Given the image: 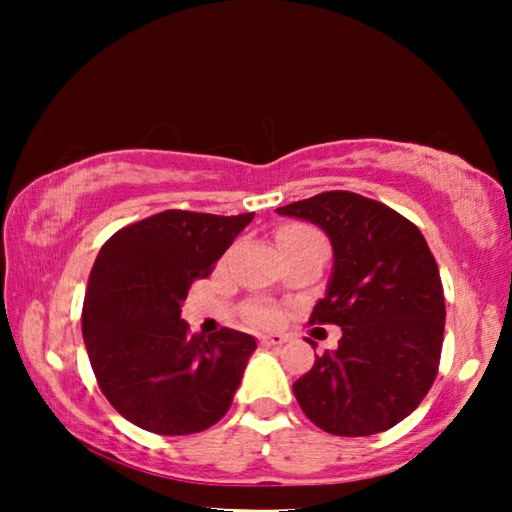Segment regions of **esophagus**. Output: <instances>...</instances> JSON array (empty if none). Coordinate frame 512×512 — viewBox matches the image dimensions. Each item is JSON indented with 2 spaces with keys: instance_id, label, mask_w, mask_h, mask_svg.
Segmentation results:
<instances>
[{
  "instance_id": "esophagus-1",
  "label": "esophagus",
  "mask_w": 512,
  "mask_h": 512,
  "mask_svg": "<svg viewBox=\"0 0 512 512\" xmlns=\"http://www.w3.org/2000/svg\"><path fill=\"white\" fill-rule=\"evenodd\" d=\"M259 343L266 345V348H277V345L287 343V336L284 334H262L259 336Z\"/></svg>"
}]
</instances>
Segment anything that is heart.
Returning a JSON list of instances; mask_svg holds the SVG:
<instances>
[{"mask_svg":"<svg viewBox=\"0 0 512 512\" xmlns=\"http://www.w3.org/2000/svg\"><path fill=\"white\" fill-rule=\"evenodd\" d=\"M277 239L284 241V239H309V241H323V237L318 235L316 230L307 228V225H284L280 230V235ZM325 244V241H323ZM253 320L255 323H262V325H271L277 320V311L271 307H255L253 309Z\"/></svg>","mask_w":512,"mask_h":512,"instance_id":"obj_1","label":"heart"}]
</instances>
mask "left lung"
I'll return each mask as SVG.
<instances>
[{"label": "left lung", "instance_id": "obj_1", "mask_svg": "<svg viewBox=\"0 0 512 512\" xmlns=\"http://www.w3.org/2000/svg\"><path fill=\"white\" fill-rule=\"evenodd\" d=\"M316 223L334 268L311 325H339V348L293 384L307 418L334 436H372L418 409L438 375L445 296L438 264L413 225L352 192H323L277 207Z\"/></svg>", "mask_w": 512, "mask_h": 512}]
</instances>
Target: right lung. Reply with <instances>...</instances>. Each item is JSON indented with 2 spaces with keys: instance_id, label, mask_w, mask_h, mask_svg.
<instances>
[{
  "instance_id": "right-lung-1",
  "label": "right lung",
  "mask_w": 512,
  "mask_h": 512,
  "mask_svg": "<svg viewBox=\"0 0 512 512\" xmlns=\"http://www.w3.org/2000/svg\"><path fill=\"white\" fill-rule=\"evenodd\" d=\"M253 216L167 210L101 246L83 300V341L101 393L140 429L187 436L228 413L257 343L228 327L192 334L180 305Z\"/></svg>"
}]
</instances>
